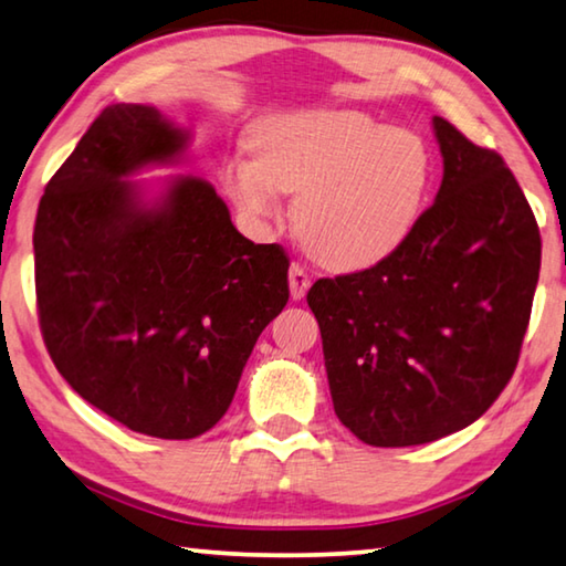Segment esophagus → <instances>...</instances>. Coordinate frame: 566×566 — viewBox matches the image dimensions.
Masks as SVG:
<instances>
[{
	"label": "esophagus",
	"instance_id": "esophagus-1",
	"mask_svg": "<svg viewBox=\"0 0 566 566\" xmlns=\"http://www.w3.org/2000/svg\"><path fill=\"white\" fill-rule=\"evenodd\" d=\"M310 284H312V276L304 272V266L292 264L290 266V294H292V300H302L304 294H307Z\"/></svg>",
	"mask_w": 566,
	"mask_h": 566
}]
</instances>
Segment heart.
I'll return each instance as SVG.
<instances>
[{
    "mask_svg": "<svg viewBox=\"0 0 566 566\" xmlns=\"http://www.w3.org/2000/svg\"><path fill=\"white\" fill-rule=\"evenodd\" d=\"M249 150L251 158L223 168L241 213L276 221L282 193L297 196V237L335 272H363L396 254L423 217L433 184V158L416 133L349 107L269 115Z\"/></svg>",
    "mask_w": 566,
    "mask_h": 566,
    "instance_id": "heart-1",
    "label": "heart"
}]
</instances>
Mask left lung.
I'll return each mask as SVG.
<instances>
[{"label": "left lung", "mask_w": 566, "mask_h": 566, "mask_svg": "<svg viewBox=\"0 0 566 566\" xmlns=\"http://www.w3.org/2000/svg\"><path fill=\"white\" fill-rule=\"evenodd\" d=\"M436 203L396 254L307 294L332 402L367 446L438 441L471 426L516 370L542 237L496 150L433 118Z\"/></svg>", "instance_id": "obj_1"}]
</instances>
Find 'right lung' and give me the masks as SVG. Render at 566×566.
<instances>
[{
  "label": "right lung",
  "mask_w": 566,
  "mask_h": 566,
  "mask_svg": "<svg viewBox=\"0 0 566 566\" xmlns=\"http://www.w3.org/2000/svg\"><path fill=\"white\" fill-rule=\"evenodd\" d=\"M188 133L156 107L107 105L50 178L34 221V290L52 363L125 428L186 441L234 400L262 329L290 300L280 244H254L213 186L176 176Z\"/></svg>",
  "instance_id": "add662e5"
}]
</instances>
